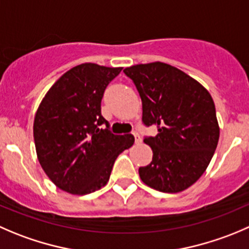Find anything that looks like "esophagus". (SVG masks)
I'll return each instance as SVG.
<instances>
[{"mask_svg": "<svg viewBox=\"0 0 249 249\" xmlns=\"http://www.w3.org/2000/svg\"><path fill=\"white\" fill-rule=\"evenodd\" d=\"M134 137H135V143H140V142L142 141L141 140V136H140L137 132H134Z\"/></svg>", "mask_w": 249, "mask_h": 249, "instance_id": "obj_1", "label": "esophagus"}]
</instances>
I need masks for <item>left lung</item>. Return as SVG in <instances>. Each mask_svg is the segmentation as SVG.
<instances>
[{"label":"left lung","instance_id":"left-lung-1","mask_svg":"<svg viewBox=\"0 0 249 249\" xmlns=\"http://www.w3.org/2000/svg\"><path fill=\"white\" fill-rule=\"evenodd\" d=\"M142 101V122L158 134L143 142L153 152L141 166V180L152 189L178 194L206 171L220 135L215 106L203 85L180 69L153 62L124 69Z\"/></svg>","mask_w":249,"mask_h":249}]
</instances>
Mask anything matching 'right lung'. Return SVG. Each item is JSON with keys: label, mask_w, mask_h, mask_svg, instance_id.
Returning a JSON list of instances; mask_svg holds the SVG:
<instances>
[{"label": "right lung", "mask_w": 249, "mask_h": 249, "mask_svg": "<svg viewBox=\"0 0 249 249\" xmlns=\"http://www.w3.org/2000/svg\"><path fill=\"white\" fill-rule=\"evenodd\" d=\"M122 69L79 64L41 101L34 119L36 154L58 189L78 196L102 189L117 157L134 144L132 135L110 134L101 114L103 92Z\"/></svg>", "instance_id": "obj_1"}]
</instances>
